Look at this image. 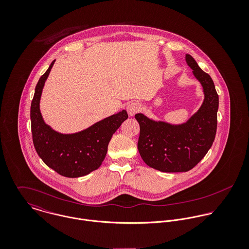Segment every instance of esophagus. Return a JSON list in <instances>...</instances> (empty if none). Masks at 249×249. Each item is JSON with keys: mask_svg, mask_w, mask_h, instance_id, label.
Instances as JSON below:
<instances>
[{"mask_svg": "<svg viewBox=\"0 0 249 249\" xmlns=\"http://www.w3.org/2000/svg\"><path fill=\"white\" fill-rule=\"evenodd\" d=\"M141 109V106L138 103H131L126 107V111L129 116H134L136 113H138Z\"/></svg>", "mask_w": 249, "mask_h": 249, "instance_id": "obj_1", "label": "esophagus"}]
</instances>
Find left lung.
<instances>
[{
	"label": "left lung",
	"mask_w": 249,
	"mask_h": 249,
	"mask_svg": "<svg viewBox=\"0 0 249 249\" xmlns=\"http://www.w3.org/2000/svg\"><path fill=\"white\" fill-rule=\"evenodd\" d=\"M186 62L203 88L200 108L180 124L153 121L142 113L135 115L140 124V155L147 166L164 173L192 170L212 146L216 132L218 95L213 81L192 55L186 54Z\"/></svg>",
	"instance_id": "obj_1"
}]
</instances>
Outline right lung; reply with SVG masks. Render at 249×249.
<instances>
[{
    "instance_id": "right-lung-1",
    "label": "right lung",
    "mask_w": 249,
    "mask_h": 249,
    "mask_svg": "<svg viewBox=\"0 0 249 249\" xmlns=\"http://www.w3.org/2000/svg\"><path fill=\"white\" fill-rule=\"evenodd\" d=\"M54 61L36 84L31 106L33 140L37 154L49 168L66 178H80L100 168L106 158L112 135L128 115L123 110L71 134L59 133L53 129L43 120L40 99Z\"/></svg>"
}]
</instances>
